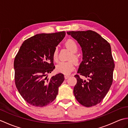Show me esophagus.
Masks as SVG:
<instances>
[{"label":"esophagus","mask_w":128,"mask_h":128,"mask_svg":"<svg viewBox=\"0 0 128 128\" xmlns=\"http://www.w3.org/2000/svg\"><path fill=\"white\" fill-rule=\"evenodd\" d=\"M69 77H70V76L68 75H66L64 76V78H66V79H67V78H68Z\"/></svg>","instance_id":"obj_1"}]
</instances>
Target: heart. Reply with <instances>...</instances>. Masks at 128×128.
I'll use <instances>...</instances> for the list:
<instances>
[{
  "label": "heart",
  "instance_id": "obj_1",
  "mask_svg": "<svg viewBox=\"0 0 128 128\" xmlns=\"http://www.w3.org/2000/svg\"><path fill=\"white\" fill-rule=\"evenodd\" d=\"M66 45L67 48L73 53L77 52L78 50V46L74 40H68L66 42ZM53 58L54 60H57L58 58V50L56 48L54 50L53 53ZM75 60H77L78 57L74 54H72V56L71 57ZM75 68L74 63L73 62H61L56 65V70L59 72L62 73L64 74H69L72 72Z\"/></svg>",
  "mask_w": 128,
  "mask_h": 128
}]
</instances>
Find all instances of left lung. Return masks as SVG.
I'll list each match as a JSON object with an SVG mask.
<instances>
[{
    "instance_id": "1",
    "label": "left lung",
    "mask_w": 128,
    "mask_h": 128,
    "mask_svg": "<svg viewBox=\"0 0 128 128\" xmlns=\"http://www.w3.org/2000/svg\"><path fill=\"white\" fill-rule=\"evenodd\" d=\"M78 41L82 52V61L78 73L88 78L83 80L75 75L77 83L74 94L78 101L86 107L96 106L102 101L108 93L113 82L114 63L111 47L107 40L97 32L69 31Z\"/></svg>"
}]
</instances>
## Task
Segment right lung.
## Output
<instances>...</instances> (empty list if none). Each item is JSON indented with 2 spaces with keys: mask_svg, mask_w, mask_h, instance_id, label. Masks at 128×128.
Masks as SVG:
<instances>
[{
  "mask_svg": "<svg viewBox=\"0 0 128 128\" xmlns=\"http://www.w3.org/2000/svg\"><path fill=\"white\" fill-rule=\"evenodd\" d=\"M64 31L37 34L27 39L20 47L14 62L15 85L29 104L44 107L52 102L64 80L61 73L48 78L55 68L53 52L63 40Z\"/></svg>",
  "mask_w": 128,
  "mask_h": 128,
  "instance_id": "right-lung-1",
  "label": "right lung"
}]
</instances>
